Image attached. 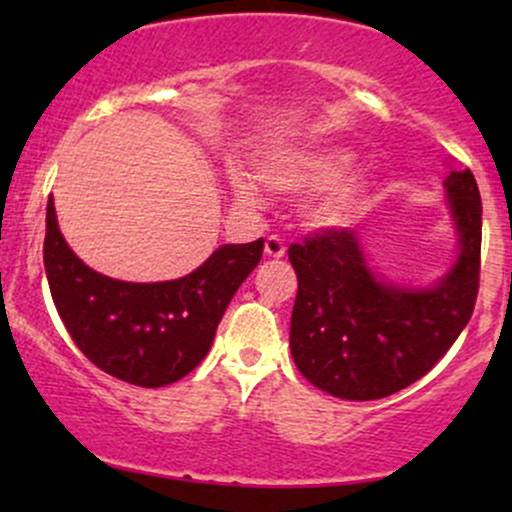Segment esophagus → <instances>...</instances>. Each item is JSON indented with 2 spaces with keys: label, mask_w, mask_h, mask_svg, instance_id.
<instances>
[{
  "label": "esophagus",
  "mask_w": 512,
  "mask_h": 512,
  "mask_svg": "<svg viewBox=\"0 0 512 512\" xmlns=\"http://www.w3.org/2000/svg\"><path fill=\"white\" fill-rule=\"evenodd\" d=\"M264 255L274 257V260L284 257L286 255L284 240H281L279 236H267V240H264Z\"/></svg>",
  "instance_id": "1"
}]
</instances>
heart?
<instances>
[{
    "label": "heart",
    "instance_id": "b5f03b06",
    "mask_svg": "<svg viewBox=\"0 0 512 512\" xmlns=\"http://www.w3.org/2000/svg\"><path fill=\"white\" fill-rule=\"evenodd\" d=\"M351 156L339 149H308L298 151L281 161L279 166H272L264 173V180L281 192H308L330 187L344 175L349 168ZM236 192L245 202H255L257 192L250 180L233 178ZM366 202V182L346 180L334 185L325 197L313 207V221L317 226H342L361 209Z\"/></svg>",
    "mask_w": 512,
    "mask_h": 512
}]
</instances>
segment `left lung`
<instances>
[{"instance_id": "8db88e82", "label": "left lung", "mask_w": 512, "mask_h": 512, "mask_svg": "<svg viewBox=\"0 0 512 512\" xmlns=\"http://www.w3.org/2000/svg\"><path fill=\"white\" fill-rule=\"evenodd\" d=\"M443 185L460 255L431 289L375 279L349 228L291 245L298 293L289 342L308 383L356 402L395 395L424 378L460 337L479 293L481 197L469 168H452Z\"/></svg>"}]
</instances>
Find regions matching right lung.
Returning <instances> with one entry per match:
<instances>
[{
  "label": "right lung",
  "mask_w": 512,
  "mask_h": 512,
  "mask_svg": "<svg viewBox=\"0 0 512 512\" xmlns=\"http://www.w3.org/2000/svg\"><path fill=\"white\" fill-rule=\"evenodd\" d=\"M262 250V238L223 245L182 279L117 281L93 272L69 250L48 199L43 262L57 313L81 354L129 385H170L202 363L233 293L260 264Z\"/></svg>",
  "instance_id": "1"
}]
</instances>
